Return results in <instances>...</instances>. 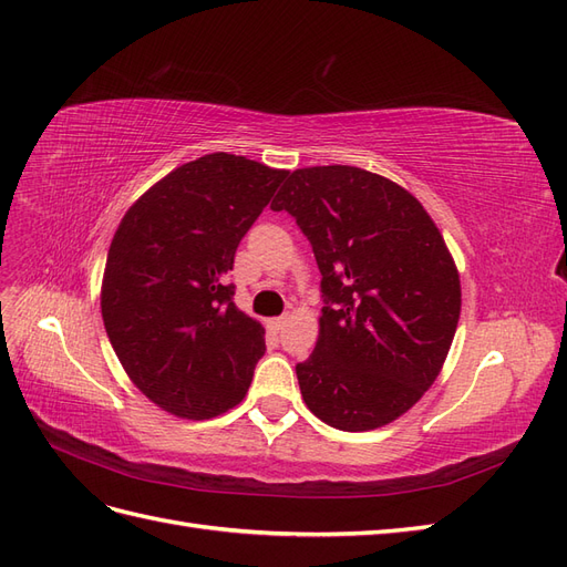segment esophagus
Returning a JSON list of instances; mask_svg holds the SVG:
<instances>
[{
  "mask_svg": "<svg viewBox=\"0 0 567 567\" xmlns=\"http://www.w3.org/2000/svg\"><path fill=\"white\" fill-rule=\"evenodd\" d=\"M288 323V315H281V317H277V319H271L269 321V326L274 331H284V326Z\"/></svg>",
  "mask_w": 567,
  "mask_h": 567,
  "instance_id": "1",
  "label": "esophagus"
}]
</instances>
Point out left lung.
<instances>
[{"mask_svg":"<svg viewBox=\"0 0 567 567\" xmlns=\"http://www.w3.org/2000/svg\"><path fill=\"white\" fill-rule=\"evenodd\" d=\"M271 210L296 219L321 271L319 340L296 367L307 409L348 433L402 416L437 379L461 315L435 221L402 186L352 165L296 169Z\"/></svg>","mask_w":567,"mask_h":567,"instance_id":"1","label":"left lung"}]
</instances>
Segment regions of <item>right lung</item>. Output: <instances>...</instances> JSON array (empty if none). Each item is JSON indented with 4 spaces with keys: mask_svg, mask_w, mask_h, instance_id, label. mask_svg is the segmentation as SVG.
I'll use <instances>...</instances> for the list:
<instances>
[{
    "mask_svg": "<svg viewBox=\"0 0 567 567\" xmlns=\"http://www.w3.org/2000/svg\"><path fill=\"white\" fill-rule=\"evenodd\" d=\"M286 169L210 153L173 169L125 213L109 250L101 317L132 383L179 419L246 398L265 329L234 305V255Z\"/></svg>",
    "mask_w": 567,
    "mask_h": 567,
    "instance_id": "add662e5",
    "label": "right lung"
}]
</instances>
